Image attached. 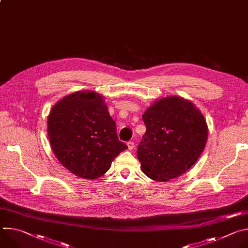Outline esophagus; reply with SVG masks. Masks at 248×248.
I'll use <instances>...</instances> for the list:
<instances>
[{"label": "esophagus", "instance_id": "obj_1", "mask_svg": "<svg viewBox=\"0 0 248 248\" xmlns=\"http://www.w3.org/2000/svg\"><path fill=\"white\" fill-rule=\"evenodd\" d=\"M127 148H128V150H132L134 148V143L132 142V141L127 142Z\"/></svg>", "mask_w": 248, "mask_h": 248}]
</instances>
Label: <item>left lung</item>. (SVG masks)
Listing matches in <instances>:
<instances>
[{"mask_svg":"<svg viewBox=\"0 0 248 248\" xmlns=\"http://www.w3.org/2000/svg\"><path fill=\"white\" fill-rule=\"evenodd\" d=\"M146 131L137 148L141 170L153 181L168 182L184 174L203 152L208 125L189 100L166 96L142 115Z\"/></svg>","mask_w":248,"mask_h":248,"instance_id":"1","label":"left lung"}]
</instances>
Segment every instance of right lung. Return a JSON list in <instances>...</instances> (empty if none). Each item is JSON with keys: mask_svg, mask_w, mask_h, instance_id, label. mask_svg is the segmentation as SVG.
I'll return each mask as SVG.
<instances>
[{"mask_svg": "<svg viewBox=\"0 0 248 248\" xmlns=\"http://www.w3.org/2000/svg\"><path fill=\"white\" fill-rule=\"evenodd\" d=\"M47 126L56 158L81 179L100 178L127 148L118 138L104 97L94 91H77L58 101Z\"/></svg>", "mask_w": 248, "mask_h": 248, "instance_id": "obj_1", "label": "right lung"}]
</instances>
